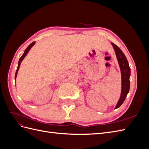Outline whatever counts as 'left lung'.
I'll list each match as a JSON object with an SVG mask.
<instances>
[{"label":"left lung","instance_id":"1","mask_svg":"<svg viewBox=\"0 0 149 149\" xmlns=\"http://www.w3.org/2000/svg\"><path fill=\"white\" fill-rule=\"evenodd\" d=\"M112 45L113 46V48L116 52L117 59L118 60L119 65L120 68L122 76V92L119 100L115 107V109H117V108H119L122 105V104L124 102L126 96H127V94L129 92V78L130 76V68L129 67L127 58H126L125 56L124 55V53L114 43H112Z\"/></svg>","mask_w":149,"mask_h":149}]
</instances>
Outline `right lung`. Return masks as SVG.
<instances>
[{
    "label": "right lung",
    "instance_id": "add662e5",
    "mask_svg": "<svg viewBox=\"0 0 149 149\" xmlns=\"http://www.w3.org/2000/svg\"><path fill=\"white\" fill-rule=\"evenodd\" d=\"M35 42H32L31 43L30 45L26 48V49H25V52H24V54L23 55H22V56L20 58V59H19V63H18V67H17V71H16V73H15V79H16V77H17V72H18V71H19V67H20V63H21V62H22V61L24 60V58L25 57V56L27 55V53H28V52H29V50L30 49H31V48L34 45H35Z\"/></svg>",
    "mask_w": 149,
    "mask_h": 149
}]
</instances>
